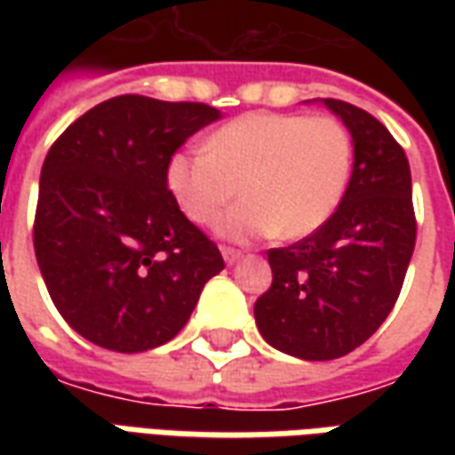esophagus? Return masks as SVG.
<instances>
[{"label":"esophagus","instance_id":"34e87169","mask_svg":"<svg viewBox=\"0 0 455 455\" xmlns=\"http://www.w3.org/2000/svg\"><path fill=\"white\" fill-rule=\"evenodd\" d=\"M221 256H224V260H227V266H234L238 258H241V251H236V248L224 246V248H221Z\"/></svg>","mask_w":455,"mask_h":455}]
</instances>
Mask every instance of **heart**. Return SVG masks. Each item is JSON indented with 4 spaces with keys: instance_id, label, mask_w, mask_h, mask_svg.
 <instances>
[{
    "instance_id": "1",
    "label": "heart",
    "mask_w": 455,
    "mask_h": 455,
    "mask_svg": "<svg viewBox=\"0 0 455 455\" xmlns=\"http://www.w3.org/2000/svg\"><path fill=\"white\" fill-rule=\"evenodd\" d=\"M351 160V136L334 116L248 114L214 131L204 153H175L165 182L195 224H212L241 185L246 199L219 221V236L305 238L334 217Z\"/></svg>"
}]
</instances>
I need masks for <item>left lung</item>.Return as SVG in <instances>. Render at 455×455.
Segmentation results:
<instances>
[{"mask_svg": "<svg viewBox=\"0 0 455 455\" xmlns=\"http://www.w3.org/2000/svg\"><path fill=\"white\" fill-rule=\"evenodd\" d=\"M322 104L353 139L348 188L312 236L267 251L273 285L253 307L260 336L302 361L341 358L380 329L417 241L410 163L400 143L358 107Z\"/></svg>", "mask_w": 455, "mask_h": 455, "instance_id": "1", "label": "left lung"}]
</instances>
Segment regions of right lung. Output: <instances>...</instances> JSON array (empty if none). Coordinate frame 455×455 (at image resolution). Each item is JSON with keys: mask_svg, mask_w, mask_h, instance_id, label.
I'll use <instances>...</instances> for the list:
<instances>
[{"mask_svg": "<svg viewBox=\"0 0 455 455\" xmlns=\"http://www.w3.org/2000/svg\"><path fill=\"white\" fill-rule=\"evenodd\" d=\"M217 119L209 104L121 94L84 112L48 150L36 260L60 316L87 341L119 353L168 343L224 270L165 182L172 153Z\"/></svg>", "mask_w": 455, "mask_h": 455, "instance_id": "right-lung-1", "label": "right lung"}]
</instances>
